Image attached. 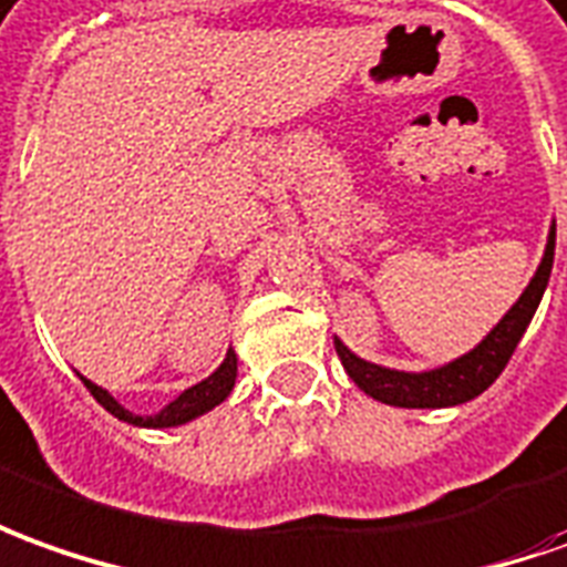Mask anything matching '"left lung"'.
I'll return each mask as SVG.
<instances>
[{
	"mask_svg": "<svg viewBox=\"0 0 567 567\" xmlns=\"http://www.w3.org/2000/svg\"><path fill=\"white\" fill-rule=\"evenodd\" d=\"M553 256H556V225L549 228L544 259L537 265L525 292L518 296V302L499 318L497 327L475 349L460 354L451 364L423 370V373L392 370V367L370 364L364 358H358L342 339H333L336 354H339L351 382L364 395L377 398L382 404H392V408H456V404H466L472 398L482 395L487 385L503 373V367L509 364L518 339L525 336L534 311L544 299L549 271H553Z\"/></svg>",
	"mask_w": 567,
	"mask_h": 567,
	"instance_id": "obj_1",
	"label": "left lung"
}]
</instances>
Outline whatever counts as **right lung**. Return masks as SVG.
<instances>
[{
  "label": "right lung",
  "instance_id": "add662e5",
  "mask_svg": "<svg viewBox=\"0 0 567 567\" xmlns=\"http://www.w3.org/2000/svg\"><path fill=\"white\" fill-rule=\"evenodd\" d=\"M80 380L85 382V389L95 395L97 404L107 410V413H113L116 420L142 425V429H172V425H185L190 423V420L203 416V413H209V410L218 408L225 398L231 395L234 380H237V354H234V349L228 351L225 361L218 364V370L213 377H206V380L197 382V385L185 389L182 395L175 398V401H169V404L159 410V413H154V416H138V413H132V410L123 408L107 389H101V385H95L92 380H85V377H80Z\"/></svg>",
  "mask_w": 567,
  "mask_h": 567
}]
</instances>
